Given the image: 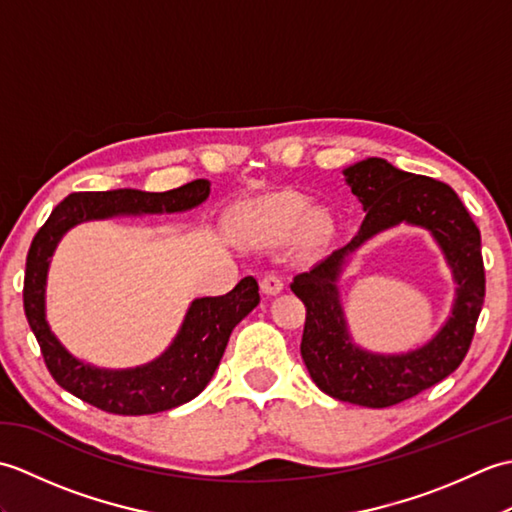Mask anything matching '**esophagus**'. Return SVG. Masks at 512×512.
<instances>
[{"instance_id":"1","label":"esophagus","mask_w":512,"mask_h":512,"mask_svg":"<svg viewBox=\"0 0 512 512\" xmlns=\"http://www.w3.org/2000/svg\"><path fill=\"white\" fill-rule=\"evenodd\" d=\"M259 286L266 292V295H279L284 290V281L277 277L275 273H266L262 279H259Z\"/></svg>"}]
</instances>
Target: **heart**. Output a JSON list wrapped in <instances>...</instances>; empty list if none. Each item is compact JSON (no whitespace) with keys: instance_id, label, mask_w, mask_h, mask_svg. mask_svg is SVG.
Segmentation results:
<instances>
[{"instance_id":"1","label":"heart","mask_w":512,"mask_h":512,"mask_svg":"<svg viewBox=\"0 0 512 512\" xmlns=\"http://www.w3.org/2000/svg\"><path fill=\"white\" fill-rule=\"evenodd\" d=\"M306 224L314 239L328 233V217L308 213V202L297 193H277L248 204L239 217V237L253 246H273L295 235Z\"/></svg>"}]
</instances>
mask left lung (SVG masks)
<instances>
[{"label": "left lung", "mask_w": 512, "mask_h": 512, "mask_svg": "<svg viewBox=\"0 0 512 512\" xmlns=\"http://www.w3.org/2000/svg\"><path fill=\"white\" fill-rule=\"evenodd\" d=\"M343 176L363 204L365 220L350 244L292 279V292L306 306L301 356L328 396L383 409L440 383L469 352L486 292L480 228L449 184L396 169L383 158L356 162L343 169ZM402 221L427 227L434 235L459 288L452 317L431 342L407 355H374L358 348L346 332L335 281L367 238Z\"/></svg>", "instance_id": "8db88e82"}]
</instances>
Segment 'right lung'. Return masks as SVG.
I'll return each mask as SVG.
<instances>
[{
    "mask_svg": "<svg viewBox=\"0 0 512 512\" xmlns=\"http://www.w3.org/2000/svg\"><path fill=\"white\" fill-rule=\"evenodd\" d=\"M209 193V180H193L165 193L138 189L70 193L39 228L26 257L24 310L48 372L72 396L107 413L145 416L184 405L209 385L228 336L259 303V286L253 277H244L222 297L195 299L167 350L156 361L132 369H99L81 363L59 343L46 321L50 257L72 226L116 215L189 211L209 198Z\"/></svg>",
    "mask_w": 512,
    "mask_h": 512,
    "instance_id": "1",
    "label": "right lung"
}]
</instances>
